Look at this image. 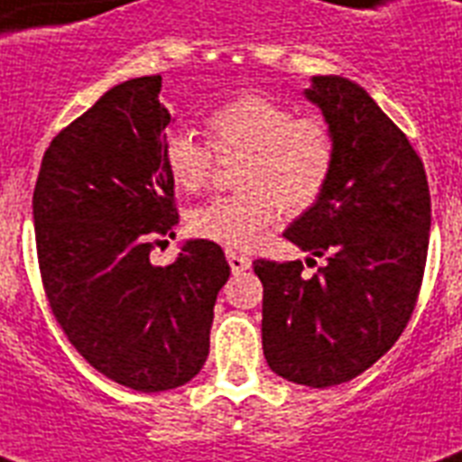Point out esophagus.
<instances>
[{"mask_svg":"<svg viewBox=\"0 0 462 462\" xmlns=\"http://www.w3.org/2000/svg\"><path fill=\"white\" fill-rule=\"evenodd\" d=\"M227 263H230L232 273H242V271H246V268L252 266V259H249V256H245V254L227 249Z\"/></svg>","mask_w":462,"mask_h":462,"instance_id":"1","label":"esophagus"}]
</instances>
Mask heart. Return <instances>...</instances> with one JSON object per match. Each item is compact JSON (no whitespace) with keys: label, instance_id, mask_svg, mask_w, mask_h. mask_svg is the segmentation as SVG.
<instances>
[{"label":"heart","instance_id":"heart-1","mask_svg":"<svg viewBox=\"0 0 462 462\" xmlns=\"http://www.w3.org/2000/svg\"><path fill=\"white\" fill-rule=\"evenodd\" d=\"M206 141L174 129L162 141V162L174 187L199 194L210 187L220 160L242 155L237 187L189 216L196 237L227 249H249L281 208L300 216L323 196L336 167V134L321 115L261 93L227 100L206 117Z\"/></svg>","mask_w":462,"mask_h":462}]
</instances>
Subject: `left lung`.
Masks as SVG:
<instances>
[{"instance_id": "8db88e82", "label": "left lung", "mask_w": 462, "mask_h": 462, "mask_svg": "<svg viewBox=\"0 0 462 462\" xmlns=\"http://www.w3.org/2000/svg\"><path fill=\"white\" fill-rule=\"evenodd\" d=\"M311 103L336 134L323 196L285 237L326 256L254 261L263 282V355L278 376L311 388L345 383L386 355L408 326L430 249L431 199L422 158L365 88L314 76Z\"/></svg>"}]
</instances>
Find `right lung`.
I'll use <instances>...</instances> for the list:
<instances>
[{
    "label": "right lung",
    "mask_w": 462,
    "mask_h": 462,
    "mask_svg": "<svg viewBox=\"0 0 462 462\" xmlns=\"http://www.w3.org/2000/svg\"><path fill=\"white\" fill-rule=\"evenodd\" d=\"M162 79L110 88L64 126L32 191L35 246L47 304L93 369L158 393L184 386L208 357L213 307L230 266L194 239L170 266L151 261L180 220L162 162L170 112Z\"/></svg>",
    "instance_id": "add662e5"
}]
</instances>
